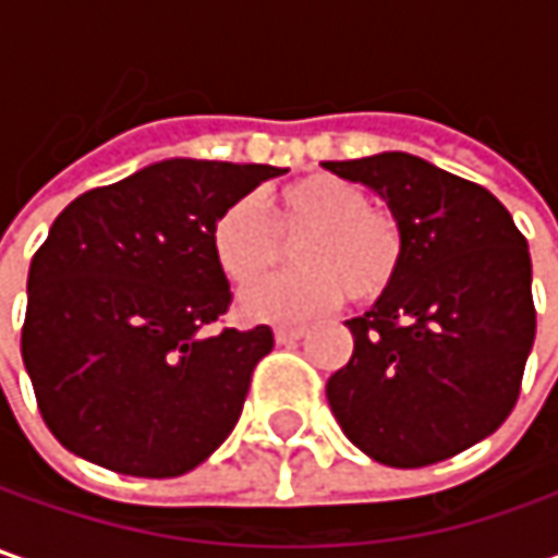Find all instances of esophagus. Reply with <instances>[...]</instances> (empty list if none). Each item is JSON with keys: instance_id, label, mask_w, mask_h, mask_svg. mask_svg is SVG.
<instances>
[{"instance_id": "34e87169", "label": "esophagus", "mask_w": 558, "mask_h": 558, "mask_svg": "<svg viewBox=\"0 0 558 558\" xmlns=\"http://www.w3.org/2000/svg\"><path fill=\"white\" fill-rule=\"evenodd\" d=\"M304 332H307L304 326H279V329H276V341H279V344H291V341L304 338Z\"/></svg>"}]
</instances>
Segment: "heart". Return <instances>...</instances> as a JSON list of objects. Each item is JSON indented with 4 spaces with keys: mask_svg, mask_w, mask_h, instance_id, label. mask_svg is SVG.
<instances>
[{
    "mask_svg": "<svg viewBox=\"0 0 558 558\" xmlns=\"http://www.w3.org/2000/svg\"><path fill=\"white\" fill-rule=\"evenodd\" d=\"M294 242V269L267 276L242 291L239 307L247 319L294 323L335 307L344 294L351 304H375L397 282L407 235L397 214L366 202L351 180L313 173L272 195L267 214L254 198H235L210 223L214 264L232 286H245L279 264L282 243Z\"/></svg>",
    "mask_w": 558,
    "mask_h": 558,
    "instance_id": "obj_1",
    "label": "heart"
}]
</instances>
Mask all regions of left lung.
<instances>
[{
    "label": "left lung",
    "instance_id": "8db88e82",
    "mask_svg": "<svg viewBox=\"0 0 558 558\" xmlns=\"http://www.w3.org/2000/svg\"><path fill=\"white\" fill-rule=\"evenodd\" d=\"M323 167L378 192L407 235L391 291L348 319L354 354L326 385L329 407L385 465L450 460L494 435L522 391L537 329L525 235L484 185L413 155Z\"/></svg>",
    "mask_w": 558,
    "mask_h": 558
}]
</instances>
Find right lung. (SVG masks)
<instances>
[{
    "instance_id": "obj_1",
    "label": "right lung",
    "mask_w": 558,
    "mask_h": 558,
    "mask_svg": "<svg viewBox=\"0 0 558 558\" xmlns=\"http://www.w3.org/2000/svg\"><path fill=\"white\" fill-rule=\"evenodd\" d=\"M279 173L173 158L58 214L31 260L21 356L39 416L71 453L177 478L235 428L272 329L207 335L232 304L210 223Z\"/></svg>"
}]
</instances>
